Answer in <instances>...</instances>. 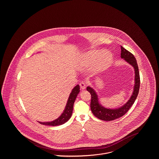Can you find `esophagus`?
I'll return each instance as SVG.
<instances>
[{
  "label": "esophagus",
  "instance_id": "obj_1",
  "mask_svg": "<svg viewBox=\"0 0 159 159\" xmlns=\"http://www.w3.org/2000/svg\"><path fill=\"white\" fill-rule=\"evenodd\" d=\"M80 88L82 89H86V83L84 82H82L81 83H80Z\"/></svg>",
  "mask_w": 159,
  "mask_h": 159
}]
</instances>
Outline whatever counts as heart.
I'll return each mask as SVG.
<instances>
[{
	"mask_svg": "<svg viewBox=\"0 0 159 159\" xmlns=\"http://www.w3.org/2000/svg\"><path fill=\"white\" fill-rule=\"evenodd\" d=\"M113 55L108 50L93 49L81 53L78 59L79 66L83 68H90L92 75H98L110 67Z\"/></svg>",
	"mask_w": 159,
	"mask_h": 159,
	"instance_id": "1",
	"label": "heart"
}]
</instances>
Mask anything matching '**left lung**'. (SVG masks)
Listing matches in <instances>:
<instances>
[{"label": "left lung", "instance_id": "8db88e82", "mask_svg": "<svg viewBox=\"0 0 159 159\" xmlns=\"http://www.w3.org/2000/svg\"><path fill=\"white\" fill-rule=\"evenodd\" d=\"M120 47L121 58L124 59L125 61L131 65L135 70V84L134 90L130 98L127 102L119 108L114 109L107 108L99 103L98 96L95 90L90 86H88L86 88V90L91 95V109L92 113L99 119L104 121L113 120L121 117L126 113L135 101L139 90L140 77L136 59L132 53L129 52L121 46Z\"/></svg>", "mask_w": 159, "mask_h": 159}]
</instances>
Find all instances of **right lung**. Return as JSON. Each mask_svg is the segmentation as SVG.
Masks as SVG:
<instances>
[{"label":"right lung","instance_id":"obj_1","mask_svg":"<svg viewBox=\"0 0 159 159\" xmlns=\"http://www.w3.org/2000/svg\"><path fill=\"white\" fill-rule=\"evenodd\" d=\"M79 92H80V86L79 84H77L73 89L71 92L70 93L65 109L63 113L61 114V115L58 118L52 121H49V122L39 121V123H40L42 125L56 126L62 125L68 121V120L70 119V117H71L73 110V105Z\"/></svg>","mask_w":159,"mask_h":159}]
</instances>
